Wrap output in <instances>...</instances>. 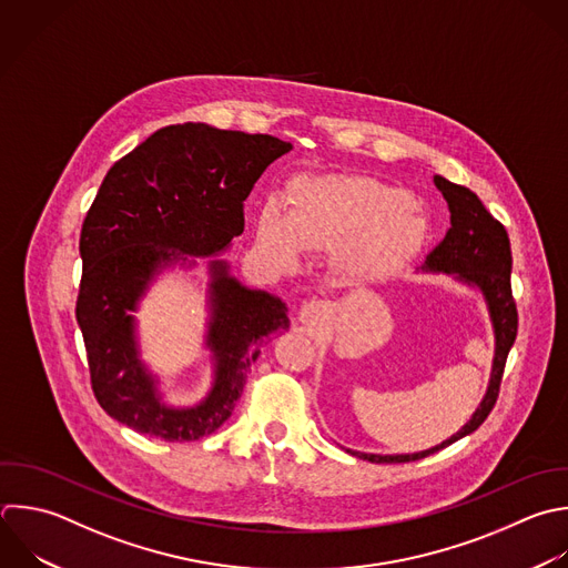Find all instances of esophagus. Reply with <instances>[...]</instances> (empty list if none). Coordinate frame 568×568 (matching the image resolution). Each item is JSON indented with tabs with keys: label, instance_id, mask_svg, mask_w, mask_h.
<instances>
[{
	"label": "esophagus",
	"instance_id": "34e87169",
	"mask_svg": "<svg viewBox=\"0 0 568 568\" xmlns=\"http://www.w3.org/2000/svg\"><path fill=\"white\" fill-rule=\"evenodd\" d=\"M326 313H328L326 304L320 300H313L300 308V322L306 326H317L326 317Z\"/></svg>",
	"mask_w": 568,
	"mask_h": 568
}]
</instances>
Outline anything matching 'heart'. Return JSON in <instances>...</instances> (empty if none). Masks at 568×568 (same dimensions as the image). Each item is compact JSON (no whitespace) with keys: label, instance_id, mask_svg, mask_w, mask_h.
<instances>
[{"label":"heart","instance_id":"heart-1","mask_svg":"<svg viewBox=\"0 0 568 568\" xmlns=\"http://www.w3.org/2000/svg\"><path fill=\"white\" fill-rule=\"evenodd\" d=\"M257 237L284 266L304 253L339 248L355 282H377L406 264L426 240V222L404 189L362 175H304L291 182L286 211L266 202Z\"/></svg>","mask_w":568,"mask_h":568}]
</instances>
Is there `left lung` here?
Segmentation results:
<instances>
[{"instance_id":"8db88e82","label":"left lung","mask_w":568,"mask_h":568,"mask_svg":"<svg viewBox=\"0 0 568 568\" xmlns=\"http://www.w3.org/2000/svg\"><path fill=\"white\" fill-rule=\"evenodd\" d=\"M433 182L448 204L450 229L446 231L444 240L426 255L422 271L455 275L457 282L473 286L481 293L488 308L493 335H495V355H493L490 377H488L486 395L481 397L470 419L455 435H450L448 439H444L433 448H426L419 453H406V455H377V453H359V450L346 448V453L359 459H368L373 464L415 462L477 430L495 406L504 364L517 335V308L510 293L513 257H510V242H508L506 229L486 211L479 197L466 186L453 184L442 175H435Z\"/></svg>"}]
</instances>
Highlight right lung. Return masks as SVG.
Segmentation results:
<instances>
[{
	"label": "right lung",
	"mask_w": 568,
	"mask_h": 568,
	"mask_svg": "<svg viewBox=\"0 0 568 568\" xmlns=\"http://www.w3.org/2000/svg\"><path fill=\"white\" fill-rule=\"evenodd\" d=\"M293 146L273 135L220 131L209 124L160 129L111 166L87 213L80 255L78 324L100 406L149 437L193 442L233 413L264 337L291 326L286 304L237 282L229 262H209V331L213 386L186 408L171 406L140 359V300L169 266L220 255L244 233V200L260 175Z\"/></svg>",
	"instance_id": "add662e5"
}]
</instances>
